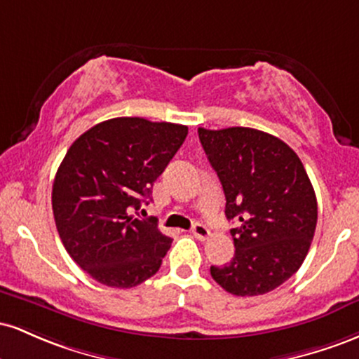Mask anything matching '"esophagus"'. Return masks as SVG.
I'll list each match as a JSON object with an SVG mask.
<instances>
[{"mask_svg":"<svg viewBox=\"0 0 359 359\" xmlns=\"http://www.w3.org/2000/svg\"><path fill=\"white\" fill-rule=\"evenodd\" d=\"M192 234L197 238V240L205 241L209 236H211V231H209L204 224H201V222H196V224L192 226Z\"/></svg>","mask_w":359,"mask_h":359,"instance_id":"esophagus-1","label":"esophagus"}]
</instances>
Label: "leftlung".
Masks as SVG:
<instances>
[{
	"instance_id": "obj_1",
	"label": "left lung",
	"mask_w": 359,
	"mask_h": 359,
	"mask_svg": "<svg viewBox=\"0 0 359 359\" xmlns=\"http://www.w3.org/2000/svg\"><path fill=\"white\" fill-rule=\"evenodd\" d=\"M199 140L226 196L234 257L211 266L226 292H271L300 269L317 224V201L302 162L287 143L253 128H199Z\"/></svg>"
}]
</instances>
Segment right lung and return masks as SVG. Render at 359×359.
<instances>
[{"label":"right lung","instance_id":"1","mask_svg":"<svg viewBox=\"0 0 359 359\" xmlns=\"http://www.w3.org/2000/svg\"><path fill=\"white\" fill-rule=\"evenodd\" d=\"M185 137L184 125L113 118L67 150L53 180V219L67 253L96 282L131 288L158 271L172 240L154 217L133 212L151 201Z\"/></svg>","mask_w":359,"mask_h":359}]
</instances>
